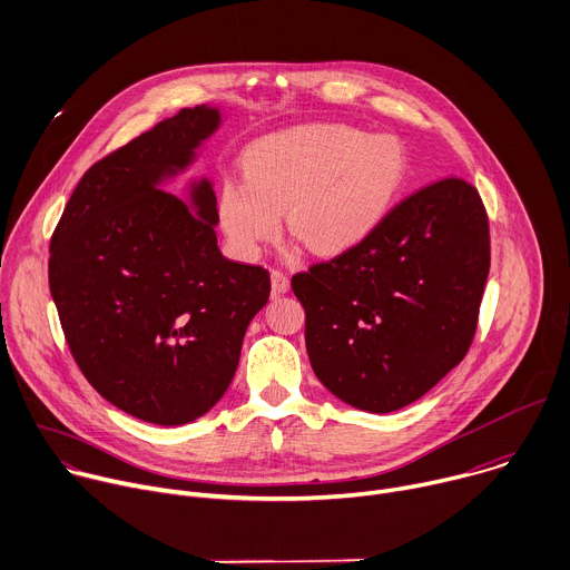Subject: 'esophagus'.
Returning a JSON list of instances; mask_svg holds the SVG:
<instances>
[{
	"label": "esophagus",
	"instance_id": "1",
	"mask_svg": "<svg viewBox=\"0 0 570 570\" xmlns=\"http://www.w3.org/2000/svg\"><path fill=\"white\" fill-rule=\"evenodd\" d=\"M289 289V278L283 272H272V294L281 296Z\"/></svg>",
	"mask_w": 570,
	"mask_h": 570
}]
</instances>
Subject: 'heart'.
I'll return each instance as SVG.
<instances>
[{
  "instance_id": "1",
  "label": "heart",
  "mask_w": 570,
  "mask_h": 570,
  "mask_svg": "<svg viewBox=\"0 0 570 570\" xmlns=\"http://www.w3.org/2000/svg\"><path fill=\"white\" fill-rule=\"evenodd\" d=\"M409 155L393 135L344 124H309L267 135L243 155V179L226 181L217 217L238 256L254 261L287 234L314 256L334 258L368 243L393 213Z\"/></svg>"
}]
</instances>
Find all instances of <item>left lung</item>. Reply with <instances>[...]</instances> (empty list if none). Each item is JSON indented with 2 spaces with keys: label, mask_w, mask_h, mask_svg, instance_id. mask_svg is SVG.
Here are the masks:
<instances>
[{
  "label": "left lung",
  "mask_w": 570,
  "mask_h": 570,
  "mask_svg": "<svg viewBox=\"0 0 570 570\" xmlns=\"http://www.w3.org/2000/svg\"><path fill=\"white\" fill-rule=\"evenodd\" d=\"M488 274L476 188L449 177L413 193L360 249L292 278L314 375L368 413L420 400L468 355Z\"/></svg>",
  "instance_id": "obj_1"
}]
</instances>
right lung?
Returning <instances> with one entry per match:
<instances>
[{
  "mask_svg": "<svg viewBox=\"0 0 570 570\" xmlns=\"http://www.w3.org/2000/svg\"><path fill=\"white\" fill-rule=\"evenodd\" d=\"M217 105L181 109L94 164L51 238L49 285L76 364L117 409L179 426L229 389L269 272L224 258L206 175L168 193L219 130Z\"/></svg>",
  "mask_w": 570,
  "mask_h": 570,
  "instance_id": "right-lung-1",
  "label": "right lung"
}]
</instances>
